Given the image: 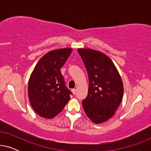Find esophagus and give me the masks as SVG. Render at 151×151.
<instances>
[{"label": "esophagus", "mask_w": 151, "mask_h": 151, "mask_svg": "<svg viewBox=\"0 0 151 151\" xmlns=\"http://www.w3.org/2000/svg\"><path fill=\"white\" fill-rule=\"evenodd\" d=\"M72 93H73V95H76V90L75 88H73V89H72Z\"/></svg>", "instance_id": "1"}]
</instances>
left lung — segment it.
Returning a JSON list of instances; mask_svg holds the SVG:
<instances>
[{
  "instance_id": "obj_1",
  "label": "left lung",
  "mask_w": 151,
  "mask_h": 151,
  "mask_svg": "<svg viewBox=\"0 0 151 151\" xmlns=\"http://www.w3.org/2000/svg\"><path fill=\"white\" fill-rule=\"evenodd\" d=\"M87 71L88 90L82 104L93 122H106L115 114L123 98L122 80L113 61L106 54L91 49H78Z\"/></svg>"
}]
</instances>
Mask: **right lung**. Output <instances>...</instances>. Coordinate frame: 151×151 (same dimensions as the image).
<instances>
[{
    "mask_svg": "<svg viewBox=\"0 0 151 151\" xmlns=\"http://www.w3.org/2000/svg\"><path fill=\"white\" fill-rule=\"evenodd\" d=\"M71 48L55 49L40 59L31 74L28 96L31 106L38 115L54 117L70 100L71 91L66 87L60 69L72 52Z\"/></svg>",
    "mask_w": 151,
    "mask_h": 151,
    "instance_id": "1",
    "label": "right lung"
}]
</instances>
